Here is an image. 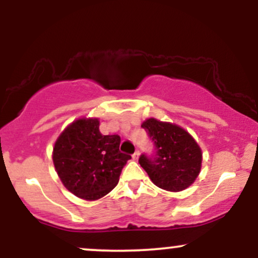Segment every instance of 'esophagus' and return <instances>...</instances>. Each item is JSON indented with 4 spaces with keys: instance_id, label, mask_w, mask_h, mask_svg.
Returning a JSON list of instances; mask_svg holds the SVG:
<instances>
[{
    "instance_id": "34e87169",
    "label": "esophagus",
    "mask_w": 258,
    "mask_h": 258,
    "mask_svg": "<svg viewBox=\"0 0 258 258\" xmlns=\"http://www.w3.org/2000/svg\"><path fill=\"white\" fill-rule=\"evenodd\" d=\"M132 158H133V160H138V158H139V152H138V150H136V152L133 153Z\"/></svg>"
}]
</instances>
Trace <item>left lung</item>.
I'll return each instance as SVG.
<instances>
[{
  "label": "left lung",
  "instance_id": "left-lung-1",
  "mask_svg": "<svg viewBox=\"0 0 258 258\" xmlns=\"http://www.w3.org/2000/svg\"><path fill=\"white\" fill-rule=\"evenodd\" d=\"M142 127L155 146L154 158L141 155L139 164L152 182L167 191H182L199 176L203 152L188 131L178 125L150 117Z\"/></svg>",
  "mask_w": 258,
  "mask_h": 258
}]
</instances>
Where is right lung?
<instances>
[{"label": "right lung", "mask_w": 258, "mask_h": 258, "mask_svg": "<svg viewBox=\"0 0 258 258\" xmlns=\"http://www.w3.org/2000/svg\"><path fill=\"white\" fill-rule=\"evenodd\" d=\"M117 135L103 136L99 119L80 117L59 135L53 147V164L65 188L84 200L110 193L131 159L119 150Z\"/></svg>", "instance_id": "add662e5"}]
</instances>
